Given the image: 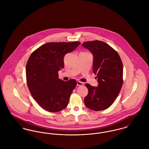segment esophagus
Returning a JSON list of instances; mask_svg holds the SVG:
<instances>
[{"label":"esophagus","mask_w":149,"mask_h":149,"mask_svg":"<svg viewBox=\"0 0 149 149\" xmlns=\"http://www.w3.org/2000/svg\"><path fill=\"white\" fill-rule=\"evenodd\" d=\"M84 84L83 82H82L79 81H77V86H82V85H84Z\"/></svg>","instance_id":"esophagus-1"}]
</instances>
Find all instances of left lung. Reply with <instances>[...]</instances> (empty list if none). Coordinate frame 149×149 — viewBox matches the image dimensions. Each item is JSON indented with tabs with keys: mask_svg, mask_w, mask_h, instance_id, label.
Instances as JSON below:
<instances>
[{
	"mask_svg": "<svg viewBox=\"0 0 149 149\" xmlns=\"http://www.w3.org/2000/svg\"><path fill=\"white\" fill-rule=\"evenodd\" d=\"M82 46L94 56L93 72L97 75L98 86L86 84L88 93L85 97L86 107L95 111L110 107L123 85V63L117 52L108 44L99 40L87 41Z\"/></svg>",
	"mask_w": 149,
	"mask_h": 149,
	"instance_id": "1",
	"label": "left lung"
}]
</instances>
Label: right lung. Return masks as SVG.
<instances>
[{"instance_id":"1","label":"right lung","mask_w":149,"mask_h":149,"mask_svg":"<svg viewBox=\"0 0 149 149\" xmlns=\"http://www.w3.org/2000/svg\"><path fill=\"white\" fill-rule=\"evenodd\" d=\"M81 44L58 42L46 43L32 52L26 64L27 84L33 99L49 112L65 108L77 85L74 79L64 81L58 71L64 68L65 55Z\"/></svg>"}]
</instances>
